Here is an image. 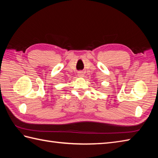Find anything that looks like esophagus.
I'll return each instance as SVG.
<instances>
[{"label":"esophagus","mask_w":158,"mask_h":158,"mask_svg":"<svg viewBox=\"0 0 158 158\" xmlns=\"http://www.w3.org/2000/svg\"><path fill=\"white\" fill-rule=\"evenodd\" d=\"M77 75H78L79 77H83V76H84V74H83V73L82 71L78 72V74H77Z\"/></svg>","instance_id":"obj_1"}]
</instances>
